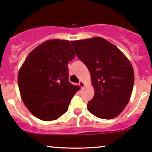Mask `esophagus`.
<instances>
[{
  "mask_svg": "<svg viewBox=\"0 0 152 152\" xmlns=\"http://www.w3.org/2000/svg\"><path fill=\"white\" fill-rule=\"evenodd\" d=\"M78 85H79V86H80V88H83L84 87V86H85L84 83H83V81H80L79 83H78Z\"/></svg>",
  "mask_w": 152,
  "mask_h": 152,
  "instance_id": "obj_1",
  "label": "esophagus"
}]
</instances>
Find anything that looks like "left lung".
Wrapping results in <instances>:
<instances>
[{
	"mask_svg": "<svg viewBox=\"0 0 152 152\" xmlns=\"http://www.w3.org/2000/svg\"><path fill=\"white\" fill-rule=\"evenodd\" d=\"M88 69L94 88L88 110L101 119L119 115L128 104L134 83L130 61L115 45L100 37L71 42Z\"/></svg>",
	"mask_w": 152,
	"mask_h": 152,
	"instance_id": "left-lung-1",
	"label": "left lung"
}]
</instances>
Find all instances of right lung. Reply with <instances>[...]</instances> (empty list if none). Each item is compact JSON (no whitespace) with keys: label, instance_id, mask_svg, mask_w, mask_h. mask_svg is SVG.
I'll return each instance as SVG.
<instances>
[{"label":"right lung","instance_id":"right-lung-1","mask_svg":"<svg viewBox=\"0 0 152 152\" xmlns=\"http://www.w3.org/2000/svg\"><path fill=\"white\" fill-rule=\"evenodd\" d=\"M75 53L69 40H47L27 56L18 74L24 104L40 120H56L68 110L79 86L69 81L68 63Z\"/></svg>","mask_w":152,"mask_h":152}]
</instances>
